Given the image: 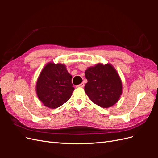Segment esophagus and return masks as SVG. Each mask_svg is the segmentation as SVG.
<instances>
[{
	"mask_svg": "<svg viewBox=\"0 0 158 158\" xmlns=\"http://www.w3.org/2000/svg\"><path fill=\"white\" fill-rule=\"evenodd\" d=\"M84 86V83H81L80 84L77 85V87H79V88H83Z\"/></svg>",
	"mask_w": 158,
	"mask_h": 158,
	"instance_id": "obj_1",
	"label": "esophagus"
}]
</instances>
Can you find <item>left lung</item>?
I'll return each instance as SVG.
<instances>
[{
  "label": "left lung",
  "mask_w": 158,
  "mask_h": 158,
  "mask_svg": "<svg viewBox=\"0 0 158 158\" xmlns=\"http://www.w3.org/2000/svg\"><path fill=\"white\" fill-rule=\"evenodd\" d=\"M84 91L91 101L98 106L108 108L114 106L121 98L123 84L112 64L98 63L85 71Z\"/></svg>",
  "instance_id": "1"
}]
</instances>
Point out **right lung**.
I'll use <instances>...</instances> for the list:
<instances>
[{
	"mask_svg": "<svg viewBox=\"0 0 158 158\" xmlns=\"http://www.w3.org/2000/svg\"><path fill=\"white\" fill-rule=\"evenodd\" d=\"M72 78L65 64L53 62L47 63L36 83V94L40 101L51 109H56L65 103L74 90Z\"/></svg>",
	"mask_w": 158,
	"mask_h": 158,
	"instance_id": "obj_1",
	"label": "right lung"
}]
</instances>
